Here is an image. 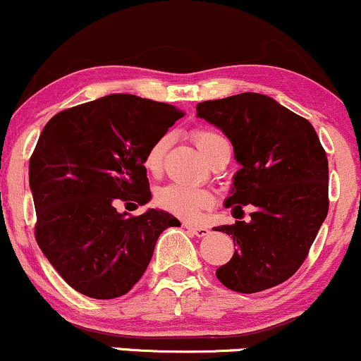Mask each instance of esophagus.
<instances>
[{
	"mask_svg": "<svg viewBox=\"0 0 361 361\" xmlns=\"http://www.w3.org/2000/svg\"><path fill=\"white\" fill-rule=\"evenodd\" d=\"M185 227L190 231V233H193L197 238H204V235L209 234V227H204V226H193V224H188L185 222Z\"/></svg>",
	"mask_w": 361,
	"mask_h": 361,
	"instance_id": "34e87169",
	"label": "esophagus"
}]
</instances>
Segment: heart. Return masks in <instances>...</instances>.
<instances>
[{
  "label": "heart",
  "mask_w": 361,
  "mask_h": 361,
  "mask_svg": "<svg viewBox=\"0 0 361 361\" xmlns=\"http://www.w3.org/2000/svg\"><path fill=\"white\" fill-rule=\"evenodd\" d=\"M192 135L195 144L204 152L207 159L221 144H227V140L219 132L212 130V128H195ZM169 144H171V135L163 134L147 147L142 164L149 175L157 176L161 173ZM156 202L168 212L175 214L178 217L185 219V221L193 222L200 219L204 210H209L210 207H214L215 195L210 190L197 188V186L168 185L157 192Z\"/></svg>",
  "instance_id": "b5f03b06"
}]
</instances>
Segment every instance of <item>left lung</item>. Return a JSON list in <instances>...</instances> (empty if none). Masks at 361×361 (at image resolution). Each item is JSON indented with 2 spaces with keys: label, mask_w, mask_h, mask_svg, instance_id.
Returning <instances> with one entry per match:
<instances>
[{
  "label": "left lung",
  "mask_w": 361,
  "mask_h": 361,
  "mask_svg": "<svg viewBox=\"0 0 361 361\" xmlns=\"http://www.w3.org/2000/svg\"><path fill=\"white\" fill-rule=\"evenodd\" d=\"M197 115L222 128L243 166L226 207L235 219L255 207L250 222L215 229L235 246L215 275L239 293L276 287L302 267L329 210L324 147L309 120L259 93L202 102Z\"/></svg>",
  "instance_id": "1"
}]
</instances>
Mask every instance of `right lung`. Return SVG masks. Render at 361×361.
Segmentation results:
<instances>
[{
	"label": "right lung",
	"instance_id": "1",
	"mask_svg": "<svg viewBox=\"0 0 361 361\" xmlns=\"http://www.w3.org/2000/svg\"><path fill=\"white\" fill-rule=\"evenodd\" d=\"M183 115L168 103L109 94L62 110L44 127L28 164L35 239L76 292L103 300L126 295L159 234L180 226L163 210L120 214L117 204L149 202L144 154Z\"/></svg>",
	"mask_w": 361,
	"mask_h": 361
}]
</instances>
